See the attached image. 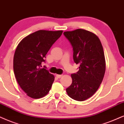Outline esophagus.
I'll use <instances>...</instances> for the list:
<instances>
[{
    "mask_svg": "<svg viewBox=\"0 0 124 124\" xmlns=\"http://www.w3.org/2000/svg\"><path fill=\"white\" fill-rule=\"evenodd\" d=\"M56 77H57L58 78H61L62 77V75H59V74H57L56 75Z\"/></svg>",
    "mask_w": 124,
    "mask_h": 124,
    "instance_id": "1",
    "label": "esophagus"
}]
</instances>
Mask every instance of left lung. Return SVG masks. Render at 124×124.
<instances>
[{
  "mask_svg": "<svg viewBox=\"0 0 124 124\" xmlns=\"http://www.w3.org/2000/svg\"><path fill=\"white\" fill-rule=\"evenodd\" d=\"M63 34L73 47L74 61L79 64L77 73L71 75L72 84L66 92L72 99L85 101L97 92L104 78L106 63L102 46L95 34L85 30Z\"/></svg>",
  "mask_w": 124,
  "mask_h": 124,
  "instance_id": "8db88e82",
  "label": "left lung"
}]
</instances>
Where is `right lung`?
Returning <instances> with one entry per match:
<instances>
[{
	"label": "right lung",
	"mask_w": 124,
	"mask_h": 124,
	"mask_svg": "<svg viewBox=\"0 0 124 124\" xmlns=\"http://www.w3.org/2000/svg\"><path fill=\"white\" fill-rule=\"evenodd\" d=\"M63 31L39 30L30 34L18 44L14 57L13 67L17 82L28 96L42 98L47 95L54 76L45 68L46 55Z\"/></svg>",
	"instance_id": "right-lung-1"
}]
</instances>
